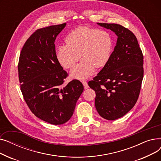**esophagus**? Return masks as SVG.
<instances>
[{
	"label": "esophagus",
	"mask_w": 161,
	"mask_h": 161,
	"mask_svg": "<svg viewBox=\"0 0 161 161\" xmlns=\"http://www.w3.org/2000/svg\"><path fill=\"white\" fill-rule=\"evenodd\" d=\"M82 83H83V86H84V88H85V89H87V88L89 87L87 82L86 81H82Z\"/></svg>",
	"instance_id": "esophagus-1"
}]
</instances>
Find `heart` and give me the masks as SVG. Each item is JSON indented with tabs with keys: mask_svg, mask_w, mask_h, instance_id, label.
<instances>
[{
	"mask_svg": "<svg viewBox=\"0 0 161 161\" xmlns=\"http://www.w3.org/2000/svg\"><path fill=\"white\" fill-rule=\"evenodd\" d=\"M66 44L58 47L57 60L64 68L70 69L81 57V61L71 71V76L83 80L94 72L95 67L104 66L111 57L114 41L111 34L87 26L79 27L66 38Z\"/></svg>",
	"mask_w": 161,
	"mask_h": 161,
	"instance_id": "heart-1",
	"label": "heart"
}]
</instances>
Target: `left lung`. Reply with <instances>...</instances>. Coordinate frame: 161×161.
Returning a JSON list of instances; mask_svg holds the SVG:
<instances>
[{
  "instance_id": "obj_1",
  "label": "left lung",
  "mask_w": 161,
  "mask_h": 161,
  "mask_svg": "<svg viewBox=\"0 0 161 161\" xmlns=\"http://www.w3.org/2000/svg\"><path fill=\"white\" fill-rule=\"evenodd\" d=\"M97 24L118 38L109 61L88 85L95 91L98 114L113 121L127 114L137 102L143 78V56L130 30L119 24Z\"/></svg>"
}]
</instances>
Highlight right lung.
<instances>
[{
    "instance_id": "1",
    "label": "right lung",
    "mask_w": 161,
    "mask_h": 161,
    "mask_svg": "<svg viewBox=\"0 0 161 161\" xmlns=\"http://www.w3.org/2000/svg\"><path fill=\"white\" fill-rule=\"evenodd\" d=\"M66 23L36 30L25 42L18 63L23 98L39 119L58 125L73 115L83 86L73 80L63 87L67 72L57 60L55 41Z\"/></svg>"
}]
</instances>
